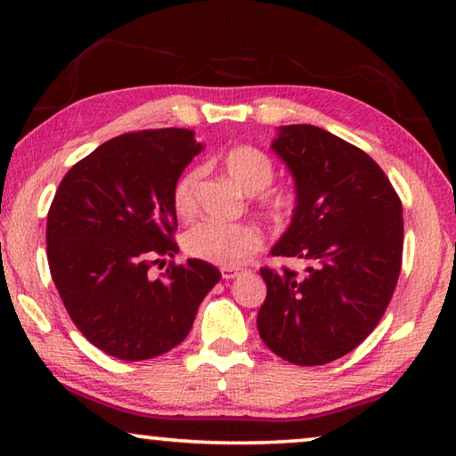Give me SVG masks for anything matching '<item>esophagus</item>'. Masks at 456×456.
<instances>
[{"label":"esophagus","mask_w":456,"mask_h":456,"mask_svg":"<svg viewBox=\"0 0 456 456\" xmlns=\"http://www.w3.org/2000/svg\"><path fill=\"white\" fill-rule=\"evenodd\" d=\"M241 273H243L241 267H221L223 280H235V277H239Z\"/></svg>","instance_id":"34e87169"}]
</instances>
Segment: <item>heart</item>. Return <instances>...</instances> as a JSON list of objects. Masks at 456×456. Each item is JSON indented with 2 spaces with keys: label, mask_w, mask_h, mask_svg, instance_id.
Returning a JSON list of instances; mask_svg holds the SVG:
<instances>
[{
  "label": "heart",
  "mask_w": 456,
  "mask_h": 456,
  "mask_svg": "<svg viewBox=\"0 0 456 456\" xmlns=\"http://www.w3.org/2000/svg\"><path fill=\"white\" fill-rule=\"evenodd\" d=\"M227 175L247 195L272 225L283 227L297 209V195L293 189H267L273 179V163L256 146H235L221 159ZM203 171L189 168L173 191V207L179 217L189 219L197 211V191ZM184 251L191 257L209 261L223 267H237L261 247V233L251 223L200 221L192 225L183 239Z\"/></svg>",
  "instance_id": "1"
}]
</instances>
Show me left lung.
I'll list each match as a JSON object with an SVG mask.
<instances>
[{
  "label": "left lung",
  "instance_id": "left-lung-1",
  "mask_svg": "<svg viewBox=\"0 0 456 456\" xmlns=\"http://www.w3.org/2000/svg\"><path fill=\"white\" fill-rule=\"evenodd\" d=\"M296 183L297 209L275 257L312 261L305 275L261 267L259 336L277 356L322 366L364 342L403 265V203L358 146L312 125L280 126L272 144Z\"/></svg>",
  "mask_w": 456,
  "mask_h": 456
}]
</instances>
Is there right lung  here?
<instances>
[{"label":"right lung","instance_id":"right-lung-1","mask_svg":"<svg viewBox=\"0 0 456 456\" xmlns=\"http://www.w3.org/2000/svg\"><path fill=\"white\" fill-rule=\"evenodd\" d=\"M200 151L187 128L120 134L60 183L45 227L50 273L76 328L108 356L138 362L173 350L221 280L200 259L149 275L157 257L179 253L173 191Z\"/></svg>","mask_w":456,"mask_h":456}]
</instances>
